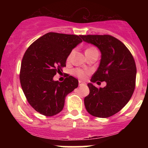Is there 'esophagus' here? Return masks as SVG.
I'll return each mask as SVG.
<instances>
[{
  "instance_id": "esophagus-1",
  "label": "esophagus",
  "mask_w": 148,
  "mask_h": 148,
  "mask_svg": "<svg viewBox=\"0 0 148 148\" xmlns=\"http://www.w3.org/2000/svg\"><path fill=\"white\" fill-rule=\"evenodd\" d=\"M79 86H85V85H86V83L83 82V81H79Z\"/></svg>"
}]
</instances>
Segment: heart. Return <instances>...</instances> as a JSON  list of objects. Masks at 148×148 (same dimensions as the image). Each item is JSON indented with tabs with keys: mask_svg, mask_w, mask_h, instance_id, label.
<instances>
[{
	"mask_svg": "<svg viewBox=\"0 0 148 148\" xmlns=\"http://www.w3.org/2000/svg\"><path fill=\"white\" fill-rule=\"evenodd\" d=\"M95 50H97V49L95 48V47H89V48L87 49V50L86 51V53L90 52V51H95ZM71 55H72V53H70L68 56V57H67V60H70ZM88 73H89V72H88V71H84L81 69H75L73 70V74H74V76H77L78 78H79V79H86V76H87Z\"/></svg>",
	"mask_w": 148,
	"mask_h": 148,
	"instance_id": "obj_1",
	"label": "heart"
}]
</instances>
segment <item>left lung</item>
<instances>
[{"mask_svg":"<svg viewBox=\"0 0 148 148\" xmlns=\"http://www.w3.org/2000/svg\"><path fill=\"white\" fill-rule=\"evenodd\" d=\"M83 40L95 45L101 53L99 67L91 82L106 81L104 88H97L90 83V94L84 104L90 114L108 118L128 103L136 86V67L133 56L121 41L109 35H81ZM98 83V82H97Z\"/></svg>","mask_w":148,"mask_h":148,"instance_id":"8db88e82","label":"left lung"}]
</instances>
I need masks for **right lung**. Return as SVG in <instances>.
Here are the masks:
<instances>
[{"label": "right lung", "mask_w": 148, "mask_h": 148, "mask_svg": "<svg viewBox=\"0 0 148 148\" xmlns=\"http://www.w3.org/2000/svg\"><path fill=\"white\" fill-rule=\"evenodd\" d=\"M82 42L76 35L48 33L35 40L22 58L19 79L27 101L35 111L53 116L62 111L65 97L78 87L79 81L67 76L62 82L53 76L66 67L72 49Z\"/></svg>", "instance_id": "1"}]
</instances>
